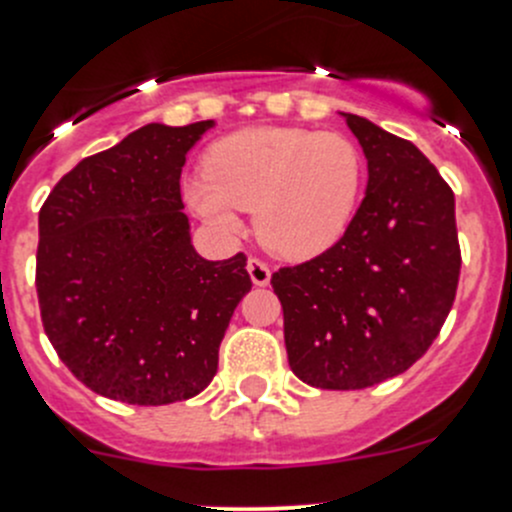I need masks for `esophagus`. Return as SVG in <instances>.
<instances>
[{"label": "esophagus", "mask_w": 512, "mask_h": 512, "mask_svg": "<svg viewBox=\"0 0 512 512\" xmlns=\"http://www.w3.org/2000/svg\"><path fill=\"white\" fill-rule=\"evenodd\" d=\"M247 272H250V280L255 282L257 287H265L270 282V267H267L265 260L260 257H250L247 260Z\"/></svg>", "instance_id": "1"}]
</instances>
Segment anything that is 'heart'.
Listing matches in <instances>:
<instances>
[{
  "mask_svg": "<svg viewBox=\"0 0 512 512\" xmlns=\"http://www.w3.org/2000/svg\"><path fill=\"white\" fill-rule=\"evenodd\" d=\"M361 153L349 138L312 128H245L210 148L205 173L185 185L200 218L240 232V210L257 208V232L287 257L332 247L352 220Z\"/></svg>",
  "mask_w": 512,
  "mask_h": 512,
  "instance_id": "1",
  "label": "heart"
}]
</instances>
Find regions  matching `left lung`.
I'll list each match as a JSON object with an SVG mask.
<instances>
[{
    "label": "left lung",
    "mask_w": 512,
    "mask_h": 512,
    "mask_svg": "<svg viewBox=\"0 0 512 512\" xmlns=\"http://www.w3.org/2000/svg\"><path fill=\"white\" fill-rule=\"evenodd\" d=\"M369 183L329 250L272 275L294 374L309 386L366 389L421 359L453 307L461 275L456 203L411 141L344 113Z\"/></svg>",
    "instance_id": "obj_1"
}]
</instances>
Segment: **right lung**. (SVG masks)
<instances>
[{
    "mask_svg": "<svg viewBox=\"0 0 512 512\" xmlns=\"http://www.w3.org/2000/svg\"><path fill=\"white\" fill-rule=\"evenodd\" d=\"M210 126L148 123L81 160L39 210L44 332L106 399L163 406L198 396L252 287L242 252L210 262L190 242L180 170Z\"/></svg>",
    "mask_w": 512,
    "mask_h": 512,
    "instance_id": "1",
    "label": "right lung"
}]
</instances>
